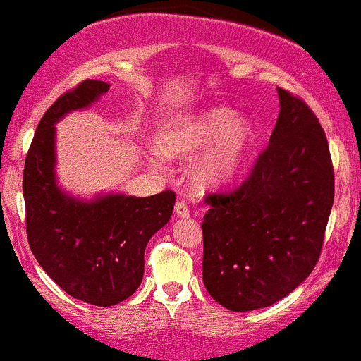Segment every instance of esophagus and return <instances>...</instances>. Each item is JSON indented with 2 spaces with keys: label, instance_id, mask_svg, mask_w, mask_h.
<instances>
[{
  "label": "esophagus",
  "instance_id": "esophagus-1",
  "mask_svg": "<svg viewBox=\"0 0 361 361\" xmlns=\"http://www.w3.org/2000/svg\"><path fill=\"white\" fill-rule=\"evenodd\" d=\"M175 215L180 216V219H188V216H190L188 205H186L185 202H178L176 207H175Z\"/></svg>",
  "mask_w": 361,
  "mask_h": 361
}]
</instances>
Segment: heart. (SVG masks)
Returning a JSON list of instances; mask_svg holds the SVG:
<instances>
[{"instance_id": "heart-1", "label": "heart", "mask_w": 361, "mask_h": 361, "mask_svg": "<svg viewBox=\"0 0 361 361\" xmlns=\"http://www.w3.org/2000/svg\"><path fill=\"white\" fill-rule=\"evenodd\" d=\"M235 116L230 107L212 106L169 117L156 134V151L186 158L207 145L190 166V178L202 190L220 188L240 173L254 145L250 121Z\"/></svg>"}]
</instances>
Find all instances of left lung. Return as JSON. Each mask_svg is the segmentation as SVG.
Returning a JSON list of instances; mask_svg holds the SVG:
<instances>
[{
    "mask_svg": "<svg viewBox=\"0 0 361 361\" xmlns=\"http://www.w3.org/2000/svg\"><path fill=\"white\" fill-rule=\"evenodd\" d=\"M279 117L250 176L205 198L203 284L219 305L245 312L272 306L311 274L331 214L334 178L318 117L277 89Z\"/></svg>",
    "mask_w": 361,
    "mask_h": 361,
    "instance_id": "8db88e82",
    "label": "left lung"
}]
</instances>
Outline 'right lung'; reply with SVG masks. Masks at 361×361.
Here are the masks:
<instances>
[{
  "label": "right lung",
  "mask_w": 361,
  "mask_h": 361,
  "mask_svg": "<svg viewBox=\"0 0 361 361\" xmlns=\"http://www.w3.org/2000/svg\"><path fill=\"white\" fill-rule=\"evenodd\" d=\"M84 80L42 117L23 171L27 233L35 259L65 293L94 306H116L141 286L149 238L169 222L171 190L131 197L68 193L56 176V128L73 111L92 107L109 90Z\"/></svg>",
  "instance_id": "right-lung-1"
}]
</instances>
